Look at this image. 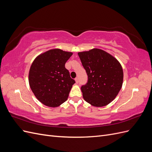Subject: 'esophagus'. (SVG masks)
I'll list each match as a JSON object with an SVG mask.
<instances>
[{"label": "esophagus", "mask_w": 152, "mask_h": 152, "mask_svg": "<svg viewBox=\"0 0 152 152\" xmlns=\"http://www.w3.org/2000/svg\"><path fill=\"white\" fill-rule=\"evenodd\" d=\"M75 80L76 84H78V83H79V79H78V78H75Z\"/></svg>", "instance_id": "esophagus-1"}]
</instances>
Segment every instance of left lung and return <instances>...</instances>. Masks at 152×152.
Returning a JSON list of instances; mask_svg holds the SVG:
<instances>
[{
  "instance_id": "1",
  "label": "left lung",
  "mask_w": 152,
  "mask_h": 152,
  "mask_svg": "<svg viewBox=\"0 0 152 152\" xmlns=\"http://www.w3.org/2000/svg\"><path fill=\"white\" fill-rule=\"evenodd\" d=\"M88 81L81 87L86 102L96 107L108 104L116 98L123 84L121 63L104 50L94 48L78 53Z\"/></svg>"
}]
</instances>
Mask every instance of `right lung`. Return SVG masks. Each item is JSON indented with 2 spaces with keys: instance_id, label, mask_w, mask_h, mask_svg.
<instances>
[{
  "instance_id": "1",
  "label": "right lung",
  "mask_w": 152,
  "mask_h": 152,
  "mask_svg": "<svg viewBox=\"0 0 152 152\" xmlns=\"http://www.w3.org/2000/svg\"><path fill=\"white\" fill-rule=\"evenodd\" d=\"M72 52L59 49L47 50L37 56L28 73L30 88L40 103L49 107H58L67 100L75 83L65 68Z\"/></svg>"
}]
</instances>
